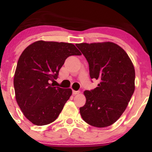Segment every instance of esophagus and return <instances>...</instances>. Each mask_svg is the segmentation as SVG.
Wrapping results in <instances>:
<instances>
[{
	"label": "esophagus",
	"mask_w": 152,
	"mask_h": 152,
	"mask_svg": "<svg viewBox=\"0 0 152 152\" xmlns=\"http://www.w3.org/2000/svg\"><path fill=\"white\" fill-rule=\"evenodd\" d=\"M79 93V91H73V94H74V95H76V94H78Z\"/></svg>",
	"instance_id": "34e87169"
}]
</instances>
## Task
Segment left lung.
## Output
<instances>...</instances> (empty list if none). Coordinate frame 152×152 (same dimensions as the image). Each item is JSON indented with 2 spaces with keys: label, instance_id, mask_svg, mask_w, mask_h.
I'll use <instances>...</instances> for the list:
<instances>
[{
  "label": "left lung",
  "instance_id": "1",
  "mask_svg": "<svg viewBox=\"0 0 152 152\" xmlns=\"http://www.w3.org/2000/svg\"><path fill=\"white\" fill-rule=\"evenodd\" d=\"M89 65L90 77L98 86L85 91L86 102L80 108L83 121L95 127L109 126L126 109L135 86V70L123 48L111 42L76 44Z\"/></svg>",
  "mask_w": 152,
  "mask_h": 152
}]
</instances>
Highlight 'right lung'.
<instances>
[{"instance_id": "obj_1", "label": "right lung", "mask_w": 152, "mask_h": 152, "mask_svg": "<svg viewBox=\"0 0 152 152\" xmlns=\"http://www.w3.org/2000/svg\"><path fill=\"white\" fill-rule=\"evenodd\" d=\"M81 53L72 43L38 41L18 59L14 84L15 99L24 116L37 126L56 119L72 94L71 88L54 86L61 68L70 56Z\"/></svg>"}]
</instances>
